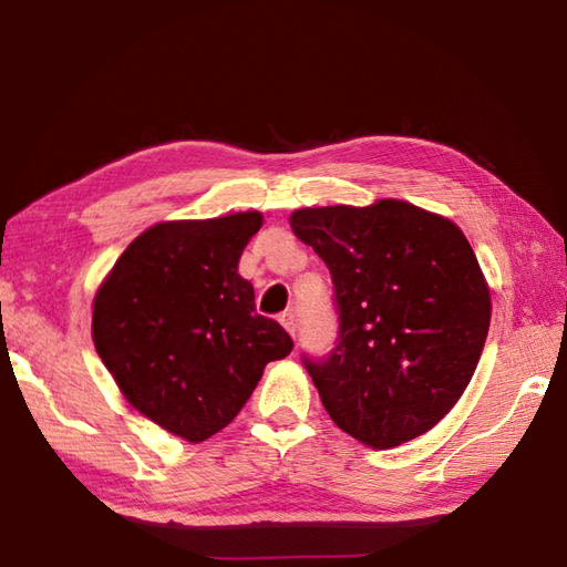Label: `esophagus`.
<instances>
[{
  "instance_id": "esophagus-1",
  "label": "esophagus",
  "mask_w": 567,
  "mask_h": 567,
  "mask_svg": "<svg viewBox=\"0 0 567 567\" xmlns=\"http://www.w3.org/2000/svg\"><path fill=\"white\" fill-rule=\"evenodd\" d=\"M280 323H282V327H285L287 331H290V333L295 336V331H297V319H295L292 311H285V315H280Z\"/></svg>"
}]
</instances>
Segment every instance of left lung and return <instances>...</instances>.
I'll list each match as a JSON object with an SVG mask.
<instances>
[{"label":"left lung","mask_w":567,"mask_h":567,"mask_svg":"<svg viewBox=\"0 0 567 567\" xmlns=\"http://www.w3.org/2000/svg\"><path fill=\"white\" fill-rule=\"evenodd\" d=\"M327 262L339 336L302 355L333 424L372 449L433 429L461 400L489 329V290L461 228L409 202L297 209Z\"/></svg>","instance_id":"8db88e82"}]
</instances>
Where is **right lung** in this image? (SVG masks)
<instances>
[{
    "label": "right lung",
    "instance_id": "obj_1",
    "mask_svg": "<svg viewBox=\"0 0 567 567\" xmlns=\"http://www.w3.org/2000/svg\"><path fill=\"white\" fill-rule=\"evenodd\" d=\"M262 216L165 221L143 231L94 297L92 339L118 390L192 443L244 409L265 365L292 353L280 323L256 311L238 258Z\"/></svg>",
    "mask_w": 567,
    "mask_h": 567
}]
</instances>
